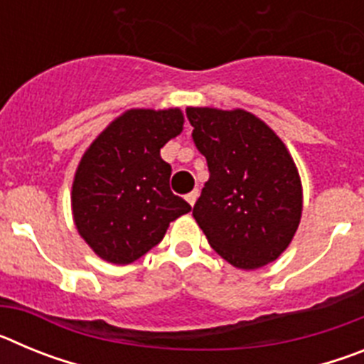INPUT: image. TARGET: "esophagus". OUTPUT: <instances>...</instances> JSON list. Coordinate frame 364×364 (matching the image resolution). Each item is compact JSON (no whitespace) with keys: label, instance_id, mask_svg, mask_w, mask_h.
<instances>
[{"label":"esophagus","instance_id":"1","mask_svg":"<svg viewBox=\"0 0 364 364\" xmlns=\"http://www.w3.org/2000/svg\"><path fill=\"white\" fill-rule=\"evenodd\" d=\"M197 198H198V189H193L191 193H188V195H186V200H188V204L191 205V208L195 205Z\"/></svg>","mask_w":364,"mask_h":364}]
</instances>
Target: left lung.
I'll return each instance as SVG.
<instances>
[{"mask_svg":"<svg viewBox=\"0 0 364 364\" xmlns=\"http://www.w3.org/2000/svg\"><path fill=\"white\" fill-rule=\"evenodd\" d=\"M210 180L193 217L231 266L257 269L290 246L302 213V186L275 131L244 109H186Z\"/></svg>","mask_w":364,"mask_h":364,"instance_id":"8db88e82","label":"left lung"}]
</instances>
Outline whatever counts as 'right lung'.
Returning <instances> with one entry per match:
<instances>
[{
    "instance_id": "add662e5",
    "label": "right lung",
    "mask_w": 364,
    "mask_h": 364,
    "mask_svg": "<svg viewBox=\"0 0 364 364\" xmlns=\"http://www.w3.org/2000/svg\"><path fill=\"white\" fill-rule=\"evenodd\" d=\"M180 109H129L83 153L70 193L76 230L100 259L131 264L191 211L169 189L160 149L182 133Z\"/></svg>"
}]
</instances>
